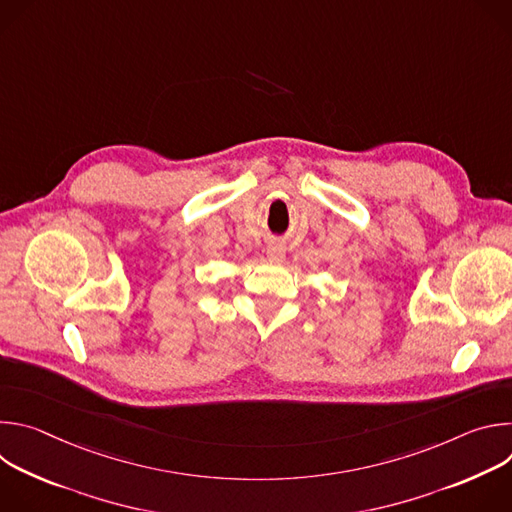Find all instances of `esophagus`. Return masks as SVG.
I'll return each instance as SVG.
<instances>
[{"mask_svg":"<svg viewBox=\"0 0 512 512\" xmlns=\"http://www.w3.org/2000/svg\"><path fill=\"white\" fill-rule=\"evenodd\" d=\"M283 253H285V249H283V245L281 243H269L267 245V259L269 261H281L283 259Z\"/></svg>","mask_w":512,"mask_h":512,"instance_id":"1","label":"esophagus"}]
</instances>
